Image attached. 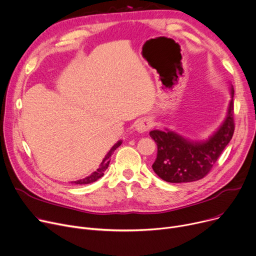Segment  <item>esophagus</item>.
Segmentation results:
<instances>
[{"label":"esophagus","mask_w":256,"mask_h":256,"mask_svg":"<svg viewBox=\"0 0 256 256\" xmlns=\"http://www.w3.org/2000/svg\"><path fill=\"white\" fill-rule=\"evenodd\" d=\"M152 126V121L148 119V118H144V119H140L137 121V123L135 125V130L137 132L142 133V132L148 131Z\"/></svg>","instance_id":"1"}]
</instances>
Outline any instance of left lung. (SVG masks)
I'll use <instances>...</instances> for the list:
<instances>
[{
	"label": "left lung",
	"instance_id": "obj_1",
	"mask_svg": "<svg viewBox=\"0 0 256 256\" xmlns=\"http://www.w3.org/2000/svg\"><path fill=\"white\" fill-rule=\"evenodd\" d=\"M224 121L208 138L192 140L168 128L150 132L158 152L152 170L167 182H190L203 178L230 142L234 125V87Z\"/></svg>",
	"mask_w": 256,
	"mask_h": 256
}]
</instances>
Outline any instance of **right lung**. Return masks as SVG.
<instances>
[{
    "label": "right lung",
    "instance_id": "right-lung-1",
    "mask_svg": "<svg viewBox=\"0 0 256 256\" xmlns=\"http://www.w3.org/2000/svg\"><path fill=\"white\" fill-rule=\"evenodd\" d=\"M121 144H122V140H119V142H116L110 148V150L108 152V154H106V156L104 158L102 164L100 165V167H98V169H97L96 171H94V172L91 173L90 175L86 176L85 178L78 180H76V182H72V184H88L95 182L96 180L102 178V176L104 175V171L108 169V165H110L112 154H114V152L118 148H119Z\"/></svg>",
    "mask_w": 256,
    "mask_h": 256
}]
</instances>
